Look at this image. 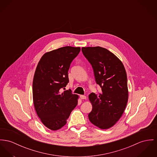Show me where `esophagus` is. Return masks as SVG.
<instances>
[{
	"instance_id": "esophagus-1",
	"label": "esophagus",
	"mask_w": 157,
	"mask_h": 157,
	"mask_svg": "<svg viewBox=\"0 0 157 157\" xmlns=\"http://www.w3.org/2000/svg\"><path fill=\"white\" fill-rule=\"evenodd\" d=\"M80 98H81V99H82V100H85V99L86 98V97L84 96V95H81V96H80Z\"/></svg>"
}]
</instances>
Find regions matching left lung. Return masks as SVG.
<instances>
[{"label": "left lung", "instance_id": "obj_1", "mask_svg": "<svg viewBox=\"0 0 157 157\" xmlns=\"http://www.w3.org/2000/svg\"><path fill=\"white\" fill-rule=\"evenodd\" d=\"M85 58L91 64L96 83L101 88L98 94L91 93L93 109L90 122L101 129L113 126L122 115L128 98L127 77L121 61L107 49L82 47Z\"/></svg>", "mask_w": 157, "mask_h": 157}]
</instances>
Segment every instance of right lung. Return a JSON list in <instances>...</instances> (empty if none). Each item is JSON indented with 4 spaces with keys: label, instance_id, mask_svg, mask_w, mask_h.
<instances>
[{
    "label": "right lung",
    "instance_id": "obj_1",
    "mask_svg": "<svg viewBox=\"0 0 157 157\" xmlns=\"http://www.w3.org/2000/svg\"><path fill=\"white\" fill-rule=\"evenodd\" d=\"M80 47H64L46 52L36 67L33 99L36 113L51 130L60 129L78 105V96L71 90L61 93L69 82L68 71Z\"/></svg>",
    "mask_w": 157,
    "mask_h": 157
}]
</instances>
